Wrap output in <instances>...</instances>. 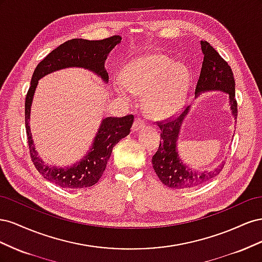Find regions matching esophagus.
Listing matches in <instances>:
<instances>
[{
  "label": "esophagus",
  "mask_w": 262,
  "mask_h": 262,
  "mask_svg": "<svg viewBox=\"0 0 262 262\" xmlns=\"http://www.w3.org/2000/svg\"><path fill=\"white\" fill-rule=\"evenodd\" d=\"M144 121L143 120H141L140 118H137L136 120H134V123H133V125H132V131H138V130H140L141 128H143L144 126Z\"/></svg>",
  "instance_id": "obj_1"
}]
</instances>
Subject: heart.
Listing matches in <instances>:
<instances>
[{"label":"heart","mask_w":262,"mask_h":262,"mask_svg":"<svg viewBox=\"0 0 262 262\" xmlns=\"http://www.w3.org/2000/svg\"><path fill=\"white\" fill-rule=\"evenodd\" d=\"M189 73L185 66L162 53L148 54L131 62L124 69L123 80L116 81V90L124 98L131 93L145 95L146 114L155 119L175 114L189 89Z\"/></svg>","instance_id":"b5f03b06"}]
</instances>
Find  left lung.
Returning <instances> with one entry per match:
<instances>
[{
    "mask_svg": "<svg viewBox=\"0 0 262 262\" xmlns=\"http://www.w3.org/2000/svg\"><path fill=\"white\" fill-rule=\"evenodd\" d=\"M201 49L203 62L195 86V96L198 97L199 94L210 91H221L228 94L232 114L237 119L235 80L231 67L208 41H201ZM189 109L190 107H187L177 119L157 122L161 129L162 141L152 158L153 168L163 184L172 189H188L203 185L204 182L217 176L224 166L222 163L213 170L198 171L188 167L180 160L177 143L182 121Z\"/></svg>",
    "mask_w": 262,
    "mask_h": 262,
    "instance_id": "obj_1",
    "label": "left lung"
}]
</instances>
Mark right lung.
Segmentation results:
<instances>
[{
	"mask_svg": "<svg viewBox=\"0 0 262 262\" xmlns=\"http://www.w3.org/2000/svg\"><path fill=\"white\" fill-rule=\"evenodd\" d=\"M120 41V36H112L102 40H86L80 38L68 40L47 55L34 71L25 101V124L29 153L35 167L43 178L59 187L82 189L97 184L106 169L114 146L130 133L134 117L128 115L122 118L107 117L102 119L92 147L80 162L64 168L49 166L38 156L29 126L31 102L38 81L47 74L62 69L83 68L108 83L109 76L105 69V62L110 51Z\"/></svg>",
	"mask_w": 262,
	"mask_h": 262,
	"instance_id": "1",
	"label": "right lung"
}]
</instances>
